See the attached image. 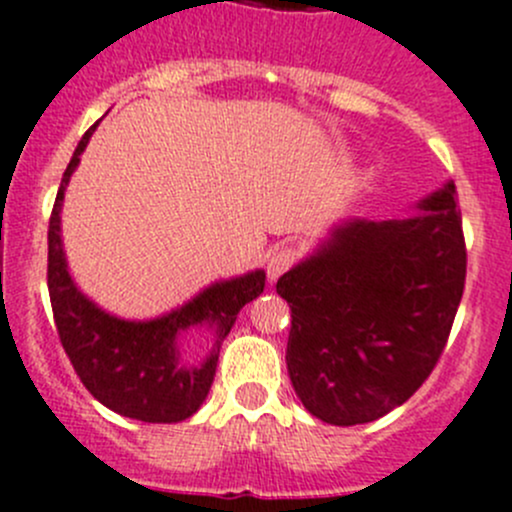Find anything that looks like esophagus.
I'll list each match as a JSON object with an SVG mask.
<instances>
[{
    "mask_svg": "<svg viewBox=\"0 0 512 512\" xmlns=\"http://www.w3.org/2000/svg\"><path fill=\"white\" fill-rule=\"evenodd\" d=\"M296 259H299V251H296L294 246L276 248V251L269 256V261H266V274H269L271 284H274L284 271H289L291 266L296 264Z\"/></svg>",
    "mask_w": 512,
    "mask_h": 512,
    "instance_id": "34e87169",
    "label": "esophagus"
}]
</instances>
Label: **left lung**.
Returning a JSON list of instances; mask_svg holds the SVG:
<instances>
[{
	"instance_id": "8db88e82",
	"label": "left lung",
	"mask_w": 512,
	"mask_h": 512,
	"mask_svg": "<svg viewBox=\"0 0 512 512\" xmlns=\"http://www.w3.org/2000/svg\"><path fill=\"white\" fill-rule=\"evenodd\" d=\"M420 211L344 223L276 281L291 306V384L321 422L379 420L405 405L445 352L467 274L455 183Z\"/></svg>"
}]
</instances>
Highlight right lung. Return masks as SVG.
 I'll return each instance as SVG.
<instances>
[{
	"label": "right lung",
	"mask_w": 512,
	"mask_h": 512,
	"mask_svg": "<svg viewBox=\"0 0 512 512\" xmlns=\"http://www.w3.org/2000/svg\"><path fill=\"white\" fill-rule=\"evenodd\" d=\"M92 130L95 125L82 135L62 175L47 231V289L57 334L80 382L107 410L140 422L188 420L211 389L221 342L231 332L238 311L264 291L266 274L253 271L241 279L213 284L178 311L153 321L115 319L97 309L72 284L60 238L65 186L80 163V153ZM196 323L212 326L217 332V347L206 363L186 368L179 364L177 339Z\"/></svg>",
	"instance_id": "add662e5"
}]
</instances>
